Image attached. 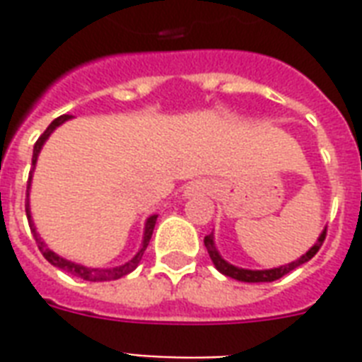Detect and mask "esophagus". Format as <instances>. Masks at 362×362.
<instances>
[{
    "instance_id": "obj_1",
    "label": "esophagus",
    "mask_w": 362,
    "mask_h": 362,
    "mask_svg": "<svg viewBox=\"0 0 362 362\" xmlns=\"http://www.w3.org/2000/svg\"><path fill=\"white\" fill-rule=\"evenodd\" d=\"M201 192H209V186L204 182H195L192 186L187 187V193H201Z\"/></svg>"
}]
</instances>
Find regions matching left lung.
Instances as JSON below:
<instances>
[{
	"label": "left lung",
	"instance_id": "1",
	"mask_svg": "<svg viewBox=\"0 0 362 362\" xmlns=\"http://www.w3.org/2000/svg\"><path fill=\"white\" fill-rule=\"evenodd\" d=\"M325 237H327V227H325V231L321 233V237L317 238V242H315L314 246L310 247L308 252L304 253L303 257L297 259V261H293V263H289V264H284V267H280V269H270V270L238 269V267H233V264L227 263L226 259H221V255L218 253V250H216L214 233H210V235H206V237H204V246H206V250H209V255H210V259H212V263H214V267L220 270L221 274L229 276V278H235V280H238V281H252V284H257V281L280 280L281 276L289 274L291 270H295L297 267H300V264H304L306 261H310V259L314 257L315 253L320 252V247L323 246V240H325Z\"/></svg>",
	"mask_w": 362,
	"mask_h": 362
}]
</instances>
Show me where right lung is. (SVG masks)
I'll return each instance as SVG.
<instances>
[{
  "instance_id": "obj_1",
  "label": "right lung",
  "mask_w": 362,
  "mask_h": 362,
  "mask_svg": "<svg viewBox=\"0 0 362 362\" xmlns=\"http://www.w3.org/2000/svg\"><path fill=\"white\" fill-rule=\"evenodd\" d=\"M67 118H71V116L69 115L58 116V118H56V120H54L52 124L48 125L47 129H45V133H42L39 139H37L35 146H33V156H31V165H35L37 156H39V152H41V146L45 144V141L48 139V135H50V133H52V131L56 129L59 124H64ZM30 180H31V173H30ZM30 180H28V187H30ZM25 216H28V221H30V229H31V233H33V238H35V244H37V247H39V252L42 253V257L47 259L50 264H54V267H58V269L65 270V272H69V274H73V276H78V278H82V280H88V281L118 280V278H122V276L129 274L131 270H135L136 264L141 263L142 255H144V250H146L148 242H150V238H152L153 227H156V220H158V216H150V218H148L146 229H144V240H142V247L139 250V253H136L135 257L131 259L129 263L122 264V267H116V269L101 270V269H86V267H82V264L71 263V261H67V259L56 255L52 250H48L47 244L41 240V237L37 235L35 227H33V221H31V216H30V204H28V199H25Z\"/></svg>"
}]
</instances>
